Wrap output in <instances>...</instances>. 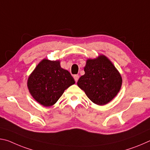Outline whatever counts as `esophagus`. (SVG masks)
Returning a JSON list of instances; mask_svg holds the SVG:
<instances>
[{"label":"esophagus","instance_id":"esophagus-1","mask_svg":"<svg viewBox=\"0 0 150 150\" xmlns=\"http://www.w3.org/2000/svg\"><path fill=\"white\" fill-rule=\"evenodd\" d=\"M73 77H74V79L75 81V82L77 83L78 79H79V76L78 75H75L74 76H73Z\"/></svg>","mask_w":150,"mask_h":150}]
</instances>
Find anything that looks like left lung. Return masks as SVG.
<instances>
[{
  "mask_svg": "<svg viewBox=\"0 0 150 150\" xmlns=\"http://www.w3.org/2000/svg\"><path fill=\"white\" fill-rule=\"evenodd\" d=\"M85 75L77 81L79 87L85 91L88 98L98 105H105L117 95L122 79L105 55L88 59L84 67Z\"/></svg>",
  "mask_w": 150,
  "mask_h": 150,
  "instance_id": "8db88e82",
  "label": "left lung"
}]
</instances>
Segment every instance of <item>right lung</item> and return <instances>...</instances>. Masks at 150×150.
Listing matches in <instances>:
<instances>
[{"instance_id": "obj_1", "label": "right lung", "mask_w": 150, "mask_h": 150, "mask_svg": "<svg viewBox=\"0 0 150 150\" xmlns=\"http://www.w3.org/2000/svg\"><path fill=\"white\" fill-rule=\"evenodd\" d=\"M75 83L70 73L61 67L59 60L44 59L29 76L27 85L30 93L38 103L51 106Z\"/></svg>"}]
</instances>
